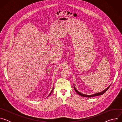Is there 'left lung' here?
I'll list each match as a JSON object with an SVG mask.
<instances>
[{
  "label": "left lung",
  "mask_w": 122,
  "mask_h": 122,
  "mask_svg": "<svg viewBox=\"0 0 122 122\" xmlns=\"http://www.w3.org/2000/svg\"><path fill=\"white\" fill-rule=\"evenodd\" d=\"M111 86L109 85L108 87L107 88H106L105 90H104L103 91H102V92H99V93H96V94H92V95H85V94H82L81 93V92H80L79 91H78L76 89V88L75 87V86H74V90L75 91H76V92L79 95L82 96V97H96V96H101L102 95H103L104 93H105L107 90L109 88L110 86Z\"/></svg>",
  "instance_id": "obj_1"
}]
</instances>
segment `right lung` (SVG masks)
I'll return each instance as SVG.
<instances>
[{
  "instance_id": "add662e5",
  "label": "right lung",
  "mask_w": 122,
  "mask_h": 122,
  "mask_svg": "<svg viewBox=\"0 0 122 122\" xmlns=\"http://www.w3.org/2000/svg\"><path fill=\"white\" fill-rule=\"evenodd\" d=\"M53 89H54V87H53V89H52V90H51V93H50V94H49V96H48V97H49V96H50V95H51V93H52V92H53Z\"/></svg>"
}]
</instances>
